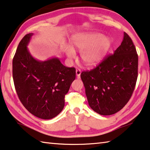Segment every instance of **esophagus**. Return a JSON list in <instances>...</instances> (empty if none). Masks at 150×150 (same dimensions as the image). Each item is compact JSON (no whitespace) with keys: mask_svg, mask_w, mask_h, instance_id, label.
I'll use <instances>...</instances> for the list:
<instances>
[{"mask_svg":"<svg viewBox=\"0 0 150 150\" xmlns=\"http://www.w3.org/2000/svg\"><path fill=\"white\" fill-rule=\"evenodd\" d=\"M81 71L79 69H76V75H77V77H79V76L81 75Z\"/></svg>","mask_w":150,"mask_h":150,"instance_id":"34e87169","label":"esophagus"}]
</instances>
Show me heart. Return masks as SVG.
Returning <instances> with one entry per match:
<instances>
[{
	"instance_id": "obj_1",
	"label": "heart",
	"mask_w": 150,
	"mask_h": 150,
	"mask_svg": "<svg viewBox=\"0 0 150 150\" xmlns=\"http://www.w3.org/2000/svg\"><path fill=\"white\" fill-rule=\"evenodd\" d=\"M73 46L81 52V60L85 65L98 64L102 61L110 46V41L107 37L97 32H84L76 34L72 38ZM65 54L69 58H74L75 51L70 45L65 47Z\"/></svg>"
}]
</instances>
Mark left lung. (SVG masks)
Returning <instances> with one entry per match:
<instances>
[{
  "mask_svg": "<svg viewBox=\"0 0 150 150\" xmlns=\"http://www.w3.org/2000/svg\"><path fill=\"white\" fill-rule=\"evenodd\" d=\"M138 56L130 37L124 33L121 45L95 69L81 78L88 105L100 115H114L131 98L138 78Z\"/></svg>",
  "mask_w": 150,
  "mask_h": 150,
  "instance_id": "left-lung-1",
  "label": "left lung"
}]
</instances>
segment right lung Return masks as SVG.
<instances>
[{
	"instance_id": "obj_1",
	"label": "right lung",
	"mask_w": 150,
	"mask_h": 150,
	"mask_svg": "<svg viewBox=\"0 0 150 150\" xmlns=\"http://www.w3.org/2000/svg\"><path fill=\"white\" fill-rule=\"evenodd\" d=\"M33 35L26 34L17 47L12 61V76L22 105L38 118L55 117L65 106V95L75 79V69L67 67L57 57L44 62L30 54L28 45Z\"/></svg>"
}]
</instances>
